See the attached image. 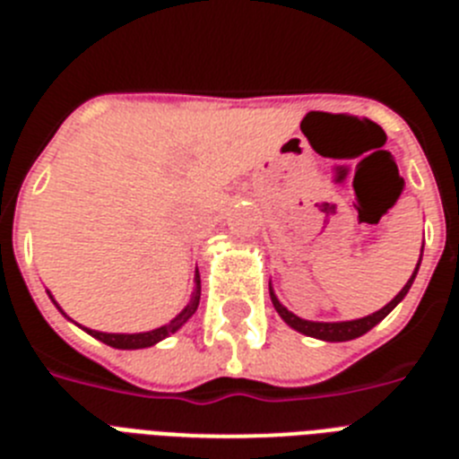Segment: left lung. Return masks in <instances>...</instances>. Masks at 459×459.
Segmentation results:
<instances>
[{
    "instance_id": "obj_1",
    "label": "left lung",
    "mask_w": 459,
    "mask_h": 459,
    "mask_svg": "<svg viewBox=\"0 0 459 459\" xmlns=\"http://www.w3.org/2000/svg\"><path fill=\"white\" fill-rule=\"evenodd\" d=\"M419 266H420V259H419V264H416V271H413V275L409 278L407 285L400 290V294H397L395 299L388 303V306H384L381 310L372 312V315H368V317H363V319H354V322H333V324H331V322H307V319H301V317H296V315H291V312L287 310V307L282 306L278 299H275L273 291H271V301H273V307L278 310L280 317L285 319V322L290 324L291 328H296L299 333L310 335V338L326 340V342H344V340H354V338H359V335L368 333L372 326H377L381 319L386 317L388 312H391L393 307L397 306V303L403 301L404 296H407L409 287H411L413 278H416V273H419Z\"/></svg>"
}]
</instances>
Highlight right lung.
I'll return each instance as SVG.
<instances>
[{
  "mask_svg": "<svg viewBox=\"0 0 459 459\" xmlns=\"http://www.w3.org/2000/svg\"><path fill=\"white\" fill-rule=\"evenodd\" d=\"M200 290H202L200 273H197L195 275V290H193V296H190L188 306H186L184 310H181L179 315H177V317L168 324V326H160V328H156V331H147V333H128V335L126 333H100V331H91V328H84V331H87L89 335H93V338H99L100 342L109 344V347H117V350H142V347H152V344H156L158 340L168 338L169 333L179 331V328L184 326L190 317H193L195 310H197V306H200ZM52 301H55V299H52ZM59 310H62V307H59Z\"/></svg>",
  "mask_w": 459,
  "mask_h": 459,
  "instance_id": "1",
  "label": "right lung"
}]
</instances>
